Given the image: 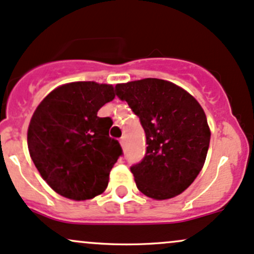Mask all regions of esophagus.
I'll return each mask as SVG.
<instances>
[{
  "label": "esophagus",
  "mask_w": 254,
  "mask_h": 254,
  "mask_svg": "<svg viewBox=\"0 0 254 254\" xmlns=\"http://www.w3.org/2000/svg\"><path fill=\"white\" fill-rule=\"evenodd\" d=\"M120 144H121L122 149H125V145H126V139H125L124 136H122V138L120 139Z\"/></svg>",
  "instance_id": "esophagus-1"
}]
</instances>
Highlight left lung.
I'll list each match as a JSON object with an SVG mask.
<instances>
[{"mask_svg":"<svg viewBox=\"0 0 254 254\" xmlns=\"http://www.w3.org/2000/svg\"><path fill=\"white\" fill-rule=\"evenodd\" d=\"M116 96L140 119L146 152L130 167L142 194L164 200L189 189L205 163L210 144L203 108L187 91L162 79L118 84Z\"/></svg>","mask_w":254,"mask_h":254,"instance_id":"obj_1","label":"left lung"}]
</instances>
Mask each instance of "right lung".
Returning <instances> with one entry per match:
<instances>
[{"label":"right lung","instance_id":"obj_1","mask_svg":"<svg viewBox=\"0 0 254 254\" xmlns=\"http://www.w3.org/2000/svg\"><path fill=\"white\" fill-rule=\"evenodd\" d=\"M115 98L113 85L95 81L64 84L37 107L27 130L30 156L47 184L72 200L103 193L122 155L109 136V118L97 113Z\"/></svg>","mask_w":254,"mask_h":254}]
</instances>
